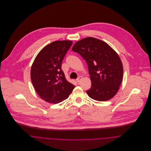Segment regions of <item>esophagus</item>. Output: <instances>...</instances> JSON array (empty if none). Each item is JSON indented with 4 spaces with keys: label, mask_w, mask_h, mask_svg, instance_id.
Here are the masks:
<instances>
[{
    "label": "esophagus",
    "mask_w": 151,
    "mask_h": 151,
    "mask_svg": "<svg viewBox=\"0 0 151 151\" xmlns=\"http://www.w3.org/2000/svg\"><path fill=\"white\" fill-rule=\"evenodd\" d=\"M82 79H83V77L80 76V77L77 79V81L78 83H80V81H81Z\"/></svg>",
    "instance_id": "esophagus-1"
}]
</instances>
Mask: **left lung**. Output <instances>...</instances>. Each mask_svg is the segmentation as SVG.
I'll return each instance as SVG.
<instances>
[{"mask_svg":"<svg viewBox=\"0 0 151 151\" xmlns=\"http://www.w3.org/2000/svg\"><path fill=\"white\" fill-rule=\"evenodd\" d=\"M72 50L78 53L88 67L91 88L88 95L98 101H106L114 96L122 84L123 67L117 52L108 43L88 37L73 45Z\"/></svg>","mask_w":151,"mask_h":151,"instance_id":"8db88e82","label":"left lung"}]
</instances>
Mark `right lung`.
Segmentation results:
<instances>
[{
	"label": "right lung",
	"instance_id": "obj_1",
	"mask_svg": "<svg viewBox=\"0 0 151 151\" xmlns=\"http://www.w3.org/2000/svg\"><path fill=\"white\" fill-rule=\"evenodd\" d=\"M71 41H56L38 53L31 66V79L40 97L50 104L67 99L75 86L69 83L62 71V63Z\"/></svg>",
	"mask_w": 151,
	"mask_h": 151
}]
</instances>
